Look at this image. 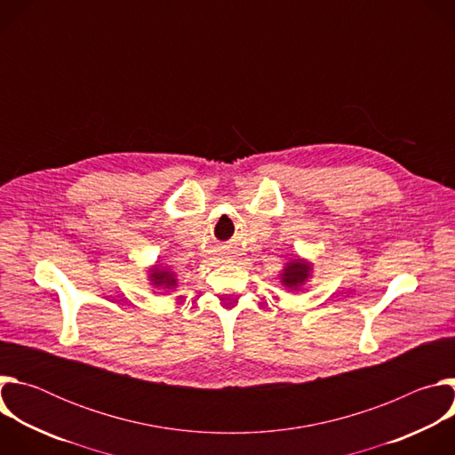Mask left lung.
<instances>
[{
    "instance_id": "8db88e82",
    "label": "left lung",
    "mask_w": 455,
    "mask_h": 455,
    "mask_svg": "<svg viewBox=\"0 0 455 455\" xmlns=\"http://www.w3.org/2000/svg\"><path fill=\"white\" fill-rule=\"evenodd\" d=\"M309 274H311L309 263H306L304 259H293V261H290L284 267L281 274V283L290 290H299L309 279Z\"/></svg>"
}]
</instances>
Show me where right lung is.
Segmentation results:
<instances>
[{"mask_svg": "<svg viewBox=\"0 0 455 455\" xmlns=\"http://www.w3.org/2000/svg\"><path fill=\"white\" fill-rule=\"evenodd\" d=\"M149 272H151L149 274V281H151L153 286H156V288H169V290L176 286V275L169 268L153 267Z\"/></svg>", "mask_w": 455, "mask_h": 455, "instance_id": "right-lung-1", "label": "right lung"}]
</instances>
